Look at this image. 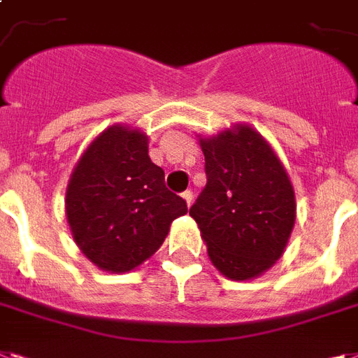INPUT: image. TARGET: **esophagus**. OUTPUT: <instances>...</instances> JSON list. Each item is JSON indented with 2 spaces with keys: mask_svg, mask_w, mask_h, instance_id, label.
Segmentation results:
<instances>
[{
  "mask_svg": "<svg viewBox=\"0 0 358 358\" xmlns=\"http://www.w3.org/2000/svg\"><path fill=\"white\" fill-rule=\"evenodd\" d=\"M182 199L185 200V204H187V208L191 204H193V191H191V189H189V191H184V193H182Z\"/></svg>",
  "mask_w": 358,
  "mask_h": 358,
  "instance_id": "1",
  "label": "esophagus"
}]
</instances>
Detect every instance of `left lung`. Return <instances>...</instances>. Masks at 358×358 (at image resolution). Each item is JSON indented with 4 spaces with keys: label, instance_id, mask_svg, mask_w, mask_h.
Returning a JSON list of instances; mask_svg holds the SVG:
<instances>
[{
    "label": "left lung",
    "instance_id": "left-lung-1",
    "mask_svg": "<svg viewBox=\"0 0 358 358\" xmlns=\"http://www.w3.org/2000/svg\"><path fill=\"white\" fill-rule=\"evenodd\" d=\"M200 149L208 184L189 215L220 274L255 280L283 255L294 228L289 173L268 141L246 123L200 138Z\"/></svg>",
    "mask_w": 358,
    "mask_h": 358
}]
</instances>
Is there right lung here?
<instances>
[{"label":"right lung","instance_id":"1","mask_svg":"<svg viewBox=\"0 0 358 358\" xmlns=\"http://www.w3.org/2000/svg\"><path fill=\"white\" fill-rule=\"evenodd\" d=\"M149 156V136L127 124L86 147L66 187V219L78 250L104 272L123 274L164 245L185 200L167 191Z\"/></svg>","mask_w":358,"mask_h":358}]
</instances>
